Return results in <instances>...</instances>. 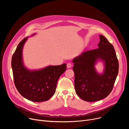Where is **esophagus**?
Instances as JSON below:
<instances>
[{"mask_svg":"<svg viewBox=\"0 0 129 129\" xmlns=\"http://www.w3.org/2000/svg\"><path fill=\"white\" fill-rule=\"evenodd\" d=\"M72 65L71 63H70L67 64V69L71 68V67H72Z\"/></svg>","mask_w":129,"mask_h":129,"instance_id":"obj_1","label":"esophagus"}]
</instances>
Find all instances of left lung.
<instances>
[{
    "label": "left lung",
    "instance_id": "obj_1",
    "mask_svg": "<svg viewBox=\"0 0 129 129\" xmlns=\"http://www.w3.org/2000/svg\"><path fill=\"white\" fill-rule=\"evenodd\" d=\"M99 37L98 49L84 52L73 60L76 93L88 102L99 101L109 95L119 71V62L113 46L103 35ZM100 60L105 65L102 74L98 73L94 67Z\"/></svg>",
    "mask_w": 129,
    "mask_h": 129
}]
</instances>
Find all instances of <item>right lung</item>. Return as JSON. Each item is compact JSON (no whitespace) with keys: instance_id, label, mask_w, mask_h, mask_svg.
<instances>
[{"instance_id":"right-lung-1","label":"right lung","mask_w":129,"mask_h":129,"mask_svg":"<svg viewBox=\"0 0 129 129\" xmlns=\"http://www.w3.org/2000/svg\"><path fill=\"white\" fill-rule=\"evenodd\" d=\"M28 38L19 43L12 55L13 80L17 89L24 98L34 102H42L50 99L55 93L58 79L66 71V64L48 66L39 70L27 69L23 63L22 50Z\"/></svg>"}]
</instances>
